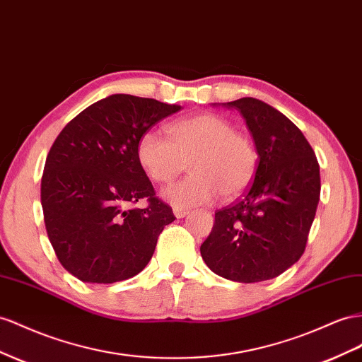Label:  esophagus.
Wrapping results in <instances>:
<instances>
[{"mask_svg":"<svg viewBox=\"0 0 362 362\" xmlns=\"http://www.w3.org/2000/svg\"><path fill=\"white\" fill-rule=\"evenodd\" d=\"M173 214H175V216H177L178 219H182V218L187 216V214H189V210H185V209H177V207H175V209H173Z\"/></svg>","mask_w":362,"mask_h":362,"instance_id":"esophagus-1","label":"esophagus"}]
</instances>
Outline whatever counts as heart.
<instances>
[{"mask_svg":"<svg viewBox=\"0 0 362 362\" xmlns=\"http://www.w3.org/2000/svg\"><path fill=\"white\" fill-rule=\"evenodd\" d=\"M168 136L146 131L136 143V160L157 184H170L190 165V177L163 192L173 207L209 204L221 193L233 198L245 190L257 168V152L245 134L214 114H197L173 122Z\"/></svg>","mask_w":362,"mask_h":362,"instance_id":"heart-1","label":"heart"}]
</instances>
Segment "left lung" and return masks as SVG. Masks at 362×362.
Returning <instances> with one entry per match:
<instances>
[{
    "label": "left lung",
    "instance_id": "left-lung-1",
    "mask_svg": "<svg viewBox=\"0 0 362 362\" xmlns=\"http://www.w3.org/2000/svg\"><path fill=\"white\" fill-rule=\"evenodd\" d=\"M223 106L245 119L259 163L245 194L214 213L201 256L223 279L269 280L306 248L320 201V165L303 132L271 105L242 97Z\"/></svg>",
    "mask_w": 362,
    "mask_h": 362
}]
</instances>
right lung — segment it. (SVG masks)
<instances>
[{
	"instance_id": "obj_1",
	"label": "right lung",
	"mask_w": 362,
	"mask_h": 362,
	"mask_svg": "<svg viewBox=\"0 0 362 362\" xmlns=\"http://www.w3.org/2000/svg\"><path fill=\"white\" fill-rule=\"evenodd\" d=\"M181 110L129 94L93 103L57 135L45 161L41 204L62 267L85 283H114L144 269L175 221L136 160L151 126ZM148 199L146 209H125Z\"/></svg>"
}]
</instances>
